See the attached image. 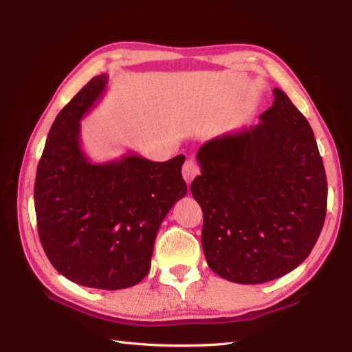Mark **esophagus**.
Segmentation results:
<instances>
[{"label": "esophagus", "instance_id": "1", "mask_svg": "<svg viewBox=\"0 0 352 352\" xmlns=\"http://www.w3.org/2000/svg\"><path fill=\"white\" fill-rule=\"evenodd\" d=\"M199 174V166L197 164V162L193 159L186 160V163L183 164V178L186 180V183L190 184V182Z\"/></svg>", "mask_w": 352, "mask_h": 352}]
</instances>
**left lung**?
<instances>
[{
    "label": "left lung",
    "mask_w": 352,
    "mask_h": 352,
    "mask_svg": "<svg viewBox=\"0 0 352 352\" xmlns=\"http://www.w3.org/2000/svg\"><path fill=\"white\" fill-rule=\"evenodd\" d=\"M260 124L198 149L190 184L203 208L201 243L213 272L260 284L309 257L327 213V175L315 134L289 96L274 89Z\"/></svg>",
    "instance_id": "1"
}]
</instances>
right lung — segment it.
Segmentation results:
<instances>
[{
	"instance_id": "right-lung-1",
	"label": "right lung",
	"mask_w": 352,
	"mask_h": 352,
	"mask_svg": "<svg viewBox=\"0 0 352 352\" xmlns=\"http://www.w3.org/2000/svg\"><path fill=\"white\" fill-rule=\"evenodd\" d=\"M109 77H94L52 122L37 164L34 208L43 251L66 278L118 290L146 276L157 231L188 186L184 155L151 162L138 154L92 163L80 145V121Z\"/></svg>"
}]
</instances>
